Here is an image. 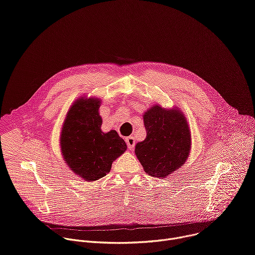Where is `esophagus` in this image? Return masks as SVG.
<instances>
[{"label":"esophagus","mask_w":255,"mask_h":255,"mask_svg":"<svg viewBox=\"0 0 255 255\" xmlns=\"http://www.w3.org/2000/svg\"><path fill=\"white\" fill-rule=\"evenodd\" d=\"M126 143L128 145V148L129 149H133L134 146H135V138L133 136H129L126 138Z\"/></svg>","instance_id":"1"}]
</instances>
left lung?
Returning <instances> with one entry per match:
<instances>
[{
    "mask_svg": "<svg viewBox=\"0 0 255 255\" xmlns=\"http://www.w3.org/2000/svg\"><path fill=\"white\" fill-rule=\"evenodd\" d=\"M146 138L138 142L135 154L151 176L162 178L185 164L190 155L192 138L184 113L177 108L154 105L143 115Z\"/></svg>",
    "mask_w": 255,
    "mask_h": 255,
    "instance_id": "left-lung-1",
    "label": "left lung"
}]
</instances>
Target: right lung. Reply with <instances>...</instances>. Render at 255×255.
Masks as SVG:
<instances>
[{"instance_id": "right-lung-1", "label": "right lung", "mask_w": 255, "mask_h": 255, "mask_svg": "<svg viewBox=\"0 0 255 255\" xmlns=\"http://www.w3.org/2000/svg\"><path fill=\"white\" fill-rule=\"evenodd\" d=\"M101 100L85 97L71 105L60 133V148L68 167L86 181H94L110 172L113 161L125 152L127 145L115 130H101Z\"/></svg>"}]
</instances>
